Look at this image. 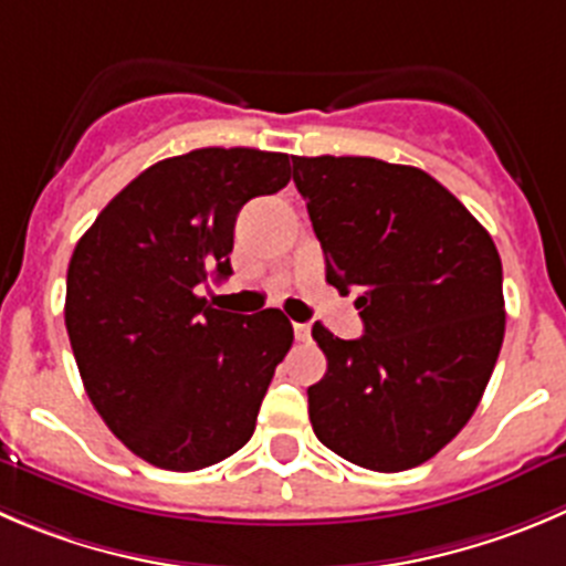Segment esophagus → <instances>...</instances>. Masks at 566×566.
Here are the masks:
<instances>
[{"mask_svg": "<svg viewBox=\"0 0 566 566\" xmlns=\"http://www.w3.org/2000/svg\"><path fill=\"white\" fill-rule=\"evenodd\" d=\"M294 336H297V342H308L311 325H305V322H294Z\"/></svg>", "mask_w": 566, "mask_h": 566, "instance_id": "1", "label": "esophagus"}]
</instances>
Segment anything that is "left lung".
<instances>
[{"label":"left lung","instance_id":"8db88e82","mask_svg":"<svg viewBox=\"0 0 566 566\" xmlns=\"http://www.w3.org/2000/svg\"><path fill=\"white\" fill-rule=\"evenodd\" d=\"M325 277L358 292L364 336L316 322L327 373L316 439L375 472L433 459L470 422L505 333L503 263L483 224L428 171L378 158H292Z\"/></svg>","mask_w":566,"mask_h":566}]
</instances>
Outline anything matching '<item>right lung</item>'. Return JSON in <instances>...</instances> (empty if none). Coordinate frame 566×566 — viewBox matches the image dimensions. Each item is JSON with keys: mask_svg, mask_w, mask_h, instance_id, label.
Instances as JSON below:
<instances>
[{"mask_svg": "<svg viewBox=\"0 0 566 566\" xmlns=\"http://www.w3.org/2000/svg\"><path fill=\"white\" fill-rule=\"evenodd\" d=\"M292 180L289 155L206 147L158 160L116 193L74 247L66 331L91 402L138 459L193 472L255 430L286 314H230L202 283L233 274L235 217Z\"/></svg>", "mask_w": 566, "mask_h": 566, "instance_id": "right-lung-1", "label": "right lung"}]
</instances>
